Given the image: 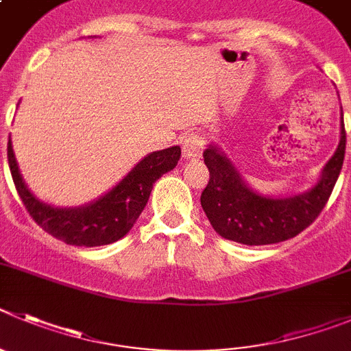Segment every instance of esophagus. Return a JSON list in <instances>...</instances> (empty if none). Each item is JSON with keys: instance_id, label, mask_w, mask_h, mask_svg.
<instances>
[{"instance_id": "1", "label": "esophagus", "mask_w": 351, "mask_h": 351, "mask_svg": "<svg viewBox=\"0 0 351 351\" xmlns=\"http://www.w3.org/2000/svg\"><path fill=\"white\" fill-rule=\"evenodd\" d=\"M202 147H204V139L200 134H188L182 141V156L186 160L198 158L202 154Z\"/></svg>"}]
</instances>
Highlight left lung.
Returning <instances> with one entry per match:
<instances>
[{
    "label": "left lung",
    "mask_w": 351,
    "mask_h": 351,
    "mask_svg": "<svg viewBox=\"0 0 351 351\" xmlns=\"http://www.w3.org/2000/svg\"><path fill=\"white\" fill-rule=\"evenodd\" d=\"M345 149L346 132L341 120L339 144L324 165L317 184L300 195L275 198L250 188L224 151L208 144L204 162L210 179L200 197L202 208L215 233L231 242L243 245L284 242L306 230L326 207L341 172Z\"/></svg>",
    "instance_id": "1"
}]
</instances>
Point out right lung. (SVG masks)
Here are the masks:
<instances>
[{
	"instance_id": "1",
	"label": "right lung",
	"mask_w": 351,
	"mask_h": 351,
	"mask_svg": "<svg viewBox=\"0 0 351 351\" xmlns=\"http://www.w3.org/2000/svg\"><path fill=\"white\" fill-rule=\"evenodd\" d=\"M179 158V146L153 151L97 200L82 207H53L38 200L27 188L8 141L10 172L29 215L51 237L76 247L108 245L123 239L146 207L154 182L178 165Z\"/></svg>"
}]
</instances>
